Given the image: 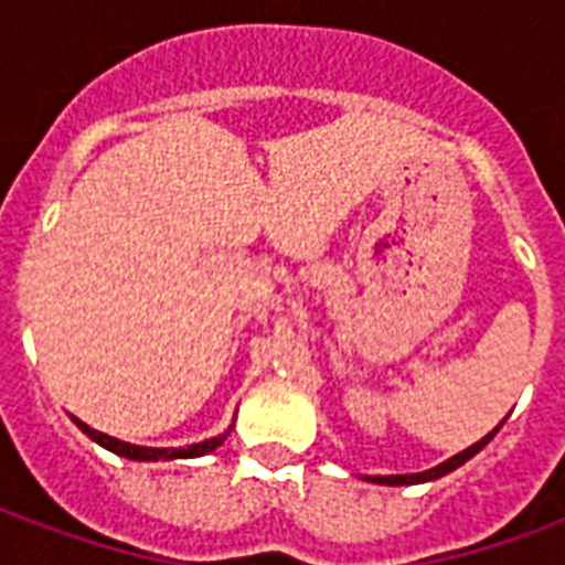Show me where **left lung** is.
<instances>
[{"mask_svg":"<svg viewBox=\"0 0 565 565\" xmlns=\"http://www.w3.org/2000/svg\"><path fill=\"white\" fill-rule=\"evenodd\" d=\"M499 430V428H495ZM495 430L492 434H487V437L481 439V443H475V446H469L466 451H460V455H455L451 460H446V463L434 466V469H428V472H419V475H384V478H370L372 483H386V487H402V483H422V481H434V478H443V475H448L451 469H457V466H463L469 457H475L478 451H481L487 443H490L492 437H495Z\"/></svg>","mask_w":565,"mask_h":565,"instance_id":"left-lung-1","label":"left lung"}]
</instances>
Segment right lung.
Listing matches in <instances>:
<instances>
[{"label": "right lung", "mask_w": 565, "mask_h": 565, "mask_svg": "<svg viewBox=\"0 0 565 565\" xmlns=\"http://www.w3.org/2000/svg\"><path fill=\"white\" fill-rule=\"evenodd\" d=\"M73 422L84 430V434H87V437L96 439L99 446L110 448L114 455L128 457V460H172V457H202V455H207V451H213L216 446H222V439H225V437H213V439H204V443H195V446H188V448H143V446H131V443H122V439L108 437V434H102V430H93L90 425H84V422L75 419V416H73Z\"/></svg>", "instance_id": "right-lung-1"}]
</instances>
